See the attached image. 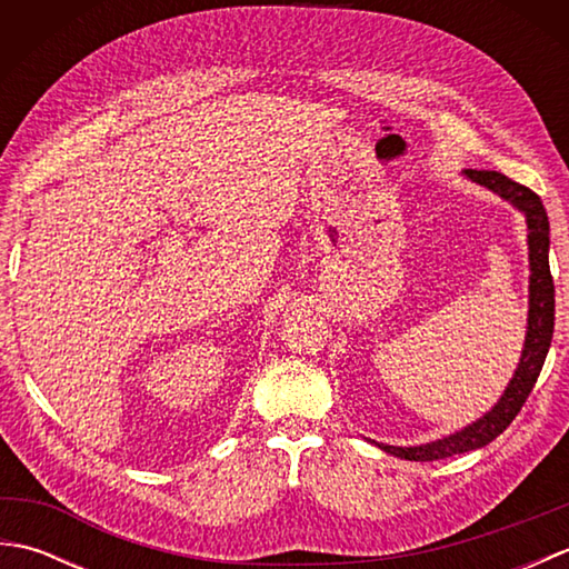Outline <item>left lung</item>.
I'll return each instance as SVG.
<instances>
[{
  "instance_id": "1",
  "label": "left lung",
  "mask_w": 569,
  "mask_h": 569,
  "mask_svg": "<svg viewBox=\"0 0 569 569\" xmlns=\"http://www.w3.org/2000/svg\"><path fill=\"white\" fill-rule=\"evenodd\" d=\"M465 178L471 183L485 186L487 190L497 192L501 200H506L518 212H523L528 224V325H526V342L521 349V359L513 371L511 381L497 403L487 410L485 416L469 422L462 430H455L445 438L432 442H422L413 447H396L373 442L379 450L389 452L398 459H410V462H432V459H445L452 455H462L469 450H479V447L497 440L499 435L511 426V420L523 408L528 393L540 377V369L546 365L548 349L552 342V328H555V286L550 276V222L548 212L542 208L540 198L533 190L516 183V180L506 178L499 171H475V168H465Z\"/></svg>"
}]
</instances>
